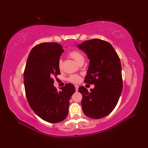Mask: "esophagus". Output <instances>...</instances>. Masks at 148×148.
Returning a JSON list of instances; mask_svg holds the SVG:
<instances>
[{
    "label": "esophagus",
    "instance_id": "esophagus-1",
    "mask_svg": "<svg viewBox=\"0 0 148 148\" xmlns=\"http://www.w3.org/2000/svg\"><path fill=\"white\" fill-rule=\"evenodd\" d=\"M75 88H76V91H78L79 86H77V85H76V86H75Z\"/></svg>",
    "mask_w": 148,
    "mask_h": 148
}]
</instances>
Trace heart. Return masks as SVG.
Listing matches in <instances>:
<instances>
[{
  "instance_id": "obj_1",
  "label": "heart",
  "mask_w": 148,
  "mask_h": 148,
  "mask_svg": "<svg viewBox=\"0 0 148 148\" xmlns=\"http://www.w3.org/2000/svg\"><path fill=\"white\" fill-rule=\"evenodd\" d=\"M69 55L70 56H71L78 64L79 63H81L82 62L85 61V57L84 56V55L82 53H80L79 51H76V50L71 51L70 52ZM62 61L61 59H60L58 62V67L60 70L62 69ZM68 80L70 82H72V83H77V82H79L80 77L78 76V75H71V76H69Z\"/></svg>"
}]
</instances>
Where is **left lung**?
I'll use <instances>...</instances> for the list:
<instances>
[{
  "instance_id": "left-lung-1",
  "label": "left lung",
  "mask_w": 148,
  "mask_h": 148,
  "mask_svg": "<svg viewBox=\"0 0 148 148\" xmlns=\"http://www.w3.org/2000/svg\"><path fill=\"white\" fill-rule=\"evenodd\" d=\"M89 60L84 82L94 84V89L79 87L82 107L86 116L100 119L108 116L116 106L123 89L121 65L119 56L109 42L92 39L77 45Z\"/></svg>"
}]
</instances>
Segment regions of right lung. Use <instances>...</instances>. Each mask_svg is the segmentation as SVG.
Wrapping results in <instances>:
<instances>
[{
  "instance_id": "right-lung-1",
  "label": "right lung",
  "mask_w": 148,
  "mask_h": 148,
  "mask_svg": "<svg viewBox=\"0 0 148 148\" xmlns=\"http://www.w3.org/2000/svg\"><path fill=\"white\" fill-rule=\"evenodd\" d=\"M64 52L61 45L42 43L30 52L24 72V86L30 106L37 116L52 123L61 122L69 114V101L75 87L66 84L58 91L53 77L60 74L58 62Z\"/></svg>"
}]
</instances>
